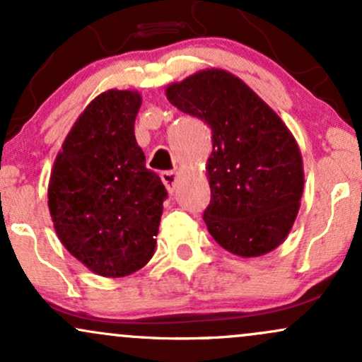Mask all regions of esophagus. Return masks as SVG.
Masks as SVG:
<instances>
[{"mask_svg": "<svg viewBox=\"0 0 362 362\" xmlns=\"http://www.w3.org/2000/svg\"><path fill=\"white\" fill-rule=\"evenodd\" d=\"M161 180H163V184L168 189V192H173L178 182V173L172 172V170H170V172H163L161 173Z\"/></svg>", "mask_w": 362, "mask_h": 362, "instance_id": "esophagus-1", "label": "esophagus"}]
</instances>
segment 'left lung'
Listing matches in <instances>:
<instances>
[{
    "mask_svg": "<svg viewBox=\"0 0 362 362\" xmlns=\"http://www.w3.org/2000/svg\"><path fill=\"white\" fill-rule=\"evenodd\" d=\"M167 98L213 132L207 230L224 250L260 257L284 242L305 185L296 139L247 83L211 68L167 86Z\"/></svg>",
    "mask_w": 362,
    "mask_h": 362,
    "instance_id": "1",
    "label": "left lung"
}]
</instances>
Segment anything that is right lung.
Wrapping results in <instances>:
<instances>
[{"mask_svg":"<svg viewBox=\"0 0 362 362\" xmlns=\"http://www.w3.org/2000/svg\"><path fill=\"white\" fill-rule=\"evenodd\" d=\"M141 95L107 90L66 136L49 180L54 230L74 259L103 277L139 271L155 253L167 197L134 136Z\"/></svg>","mask_w":362,"mask_h":362,"instance_id":"add662e5","label":"right lung"}]
</instances>
